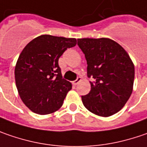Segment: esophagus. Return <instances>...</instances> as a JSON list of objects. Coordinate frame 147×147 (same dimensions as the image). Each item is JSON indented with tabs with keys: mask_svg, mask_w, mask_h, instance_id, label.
I'll return each instance as SVG.
<instances>
[{
	"mask_svg": "<svg viewBox=\"0 0 147 147\" xmlns=\"http://www.w3.org/2000/svg\"><path fill=\"white\" fill-rule=\"evenodd\" d=\"M80 81H81V78H80V76H78V77H77V79L73 81V85L74 86H76V85H78V84L80 83Z\"/></svg>",
	"mask_w": 147,
	"mask_h": 147,
	"instance_id": "obj_1",
	"label": "esophagus"
}]
</instances>
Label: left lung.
<instances>
[{
	"mask_svg": "<svg viewBox=\"0 0 147 147\" xmlns=\"http://www.w3.org/2000/svg\"><path fill=\"white\" fill-rule=\"evenodd\" d=\"M87 61V76H92L90 91L81 96L90 112L109 117L120 111L131 96L135 70L128 53L107 38H78Z\"/></svg>",
	"mask_w": 147,
	"mask_h": 147,
	"instance_id": "obj_1",
	"label": "left lung"
}]
</instances>
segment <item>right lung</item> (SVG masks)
<instances>
[{
    "mask_svg": "<svg viewBox=\"0 0 147 147\" xmlns=\"http://www.w3.org/2000/svg\"><path fill=\"white\" fill-rule=\"evenodd\" d=\"M76 45V38L43 34L23 49L16 62L15 78L20 99L32 112L44 115L61 107L72 86L62 78L58 59Z\"/></svg>",
    "mask_w": 147,
    "mask_h": 147,
    "instance_id": "obj_1",
    "label": "right lung"
}]
</instances>
